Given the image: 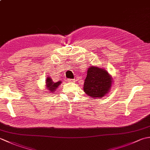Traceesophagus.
Segmentation results:
<instances>
[{
	"label": "esophagus",
	"mask_w": 150,
	"mask_h": 150,
	"mask_svg": "<svg viewBox=\"0 0 150 150\" xmlns=\"http://www.w3.org/2000/svg\"><path fill=\"white\" fill-rule=\"evenodd\" d=\"M68 82H75V79H68Z\"/></svg>",
	"instance_id": "34e87169"
}]
</instances>
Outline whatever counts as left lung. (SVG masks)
<instances>
[{
  "label": "left lung",
  "instance_id": "obj_1",
  "mask_svg": "<svg viewBox=\"0 0 150 150\" xmlns=\"http://www.w3.org/2000/svg\"><path fill=\"white\" fill-rule=\"evenodd\" d=\"M111 80L110 75L106 69L92 66L88 69L84 83V91L93 98L103 97L110 90Z\"/></svg>",
  "mask_w": 150,
  "mask_h": 150
}]
</instances>
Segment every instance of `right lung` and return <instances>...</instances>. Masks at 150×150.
Returning <instances> with one entry per match:
<instances>
[{
    "instance_id": "add662e5",
    "label": "right lung",
    "mask_w": 150,
    "mask_h": 150,
    "mask_svg": "<svg viewBox=\"0 0 150 150\" xmlns=\"http://www.w3.org/2000/svg\"><path fill=\"white\" fill-rule=\"evenodd\" d=\"M62 83L61 81H58L54 82L51 77H47L46 80V88L50 92H54L56 89L59 87V86Z\"/></svg>"
}]
</instances>
